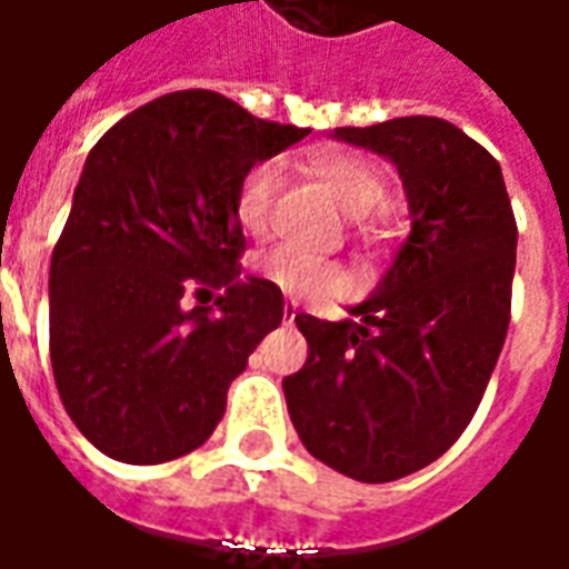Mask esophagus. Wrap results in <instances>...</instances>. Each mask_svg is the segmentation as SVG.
Listing matches in <instances>:
<instances>
[{
  "label": "esophagus",
  "instance_id": "1",
  "mask_svg": "<svg viewBox=\"0 0 569 569\" xmlns=\"http://www.w3.org/2000/svg\"><path fill=\"white\" fill-rule=\"evenodd\" d=\"M296 313H298V305L292 301V298H286V305H283V322H292L296 320Z\"/></svg>",
  "mask_w": 569,
  "mask_h": 569
}]
</instances>
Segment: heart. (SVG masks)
Returning <instances> with one entry per match:
<instances>
[{
    "instance_id": "b5f03b06",
    "label": "heart",
    "mask_w": 569,
    "mask_h": 569,
    "mask_svg": "<svg viewBox=\"0 0 569 569\" xmlns=\"http://www.w3.org/2000/svg\"><path fill=\"white\" fill-rule=\"evenodd\" d=\"M310 173L320 179L322 186L332 191L338 207L347 216H366V231L375 237L387 234L393 228V212L383 207L387 200V179L383 173L359 154L345 151H310ZM277 167L273 163H256L237 186L234 212L240 228L247 234H261L268 228L273 207V191H277ZM252 271L264 283L277 286L286 296H332L347 286L341 264L326 256H317L310 249L296 243H277L264 249L252 259Z\"/></svg>"
}]
</instances>
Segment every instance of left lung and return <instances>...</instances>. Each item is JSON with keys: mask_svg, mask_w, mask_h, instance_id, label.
Segmentation results:
<instances>
[{"mask_svg": "<svg viewBox=\"0 0 569 569\" xmlns=\"http://www.w3.org/2000/svg\"><path fill=\"white\" fill-rule=\"evenodd\" d=\"M335 137L396 163L411 234L359 320L298 313L308 362L283 393L317 460L381 485L439 460L476 415L512 317L518 224L497 158L445 118Z\"/></svg>", "mask_w": 569, "mask_h": 569, "instance_id": "left-lung-1", "label": "left lung"}]
</instances>
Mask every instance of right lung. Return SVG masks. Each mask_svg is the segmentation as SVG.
Instances as JSON below:
<instances>
[{
    "mask_svg": "<svg viewBox=\"0 0 569 569\" xmlns=\"http://www.w3.org/2000/svg\"><path fill=\"white\" fill-rule=\"evenodd\" d=\"M308 130L216 91H173L109 128L51 256V369L81 436L121 463L194 451L228 387L283 322V292L240 280V179ZM224 288L210 309L184 296Z\"/></svg>",
    "mask_w": 569,
    "mask_h": 569,
    "instance_id": "add662e5",
    "label": "right lung"
}]
</instances>
